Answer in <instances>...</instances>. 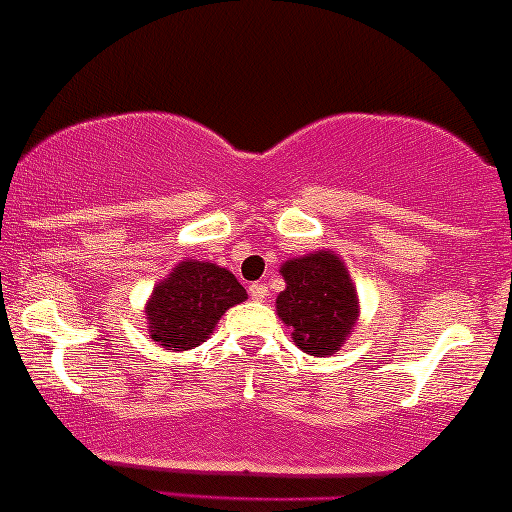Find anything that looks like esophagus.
Here are the masks:
<instances>
[{"instance_id":"1","label":"esophagus","mask_w":512,"mask_h":512,"mask_svg":"<svg viewBox=\"0 0 512 512\" xmlns=\"http://www.w3.org/2000/svg\"><path fill=\"white\" fill-rule=\"evenodd\" d=\"M268 286H265L263 282H254V284H249V296L254 298V300H265L268 298Z\"/></svg>"}]
</instances>
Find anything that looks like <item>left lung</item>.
I'll use <instances>...</instances> for the list:
<instances>
[{
  "instance_id": "8db88e82",
  "label": "left lung",
  "mask_w": 512,
  "mask_h": 512,
  "mask_svg": "<svg viewBox=\"0 0 512 512\" xmlns=\"http://www.w3.org/2000/svg\"><path fill=\"white\" fill-rule=\"evenodd\" d=\"M286 289L277 296V314L293 328V342L312 356L333 354L356 324V291L335 254L293 258L282 265Z\"/></svg>"
}]
</instances>
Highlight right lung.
<instances>
[{
	"mask_svg": "<svg viewBox=\"0 0 512 512\" xmlns=\"http://www.w3.org/2000/svg\"><path fill=\"white\" fill-rule=\"evenodd\" d=\"M244 298L247 291L226 268L202 261L179 263L146 305L151 340L174 352L198 347L221 314Z\"/></svg>",
	"mask_w": 512,
	"mask_h": 512,
	"instance_id": "right-lung-1",
	"label": "right lung"
}]
</instances>
